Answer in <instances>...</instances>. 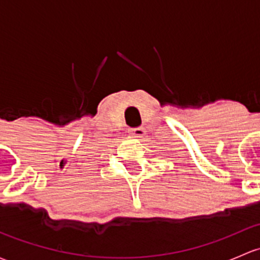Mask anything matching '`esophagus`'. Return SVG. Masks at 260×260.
I'll use <instances>...</instances> for the list:
<instances>
[{
	"instance_id": "34e87169",
	"label": "esophagus",
	"mask_w": 260,
	"mask_h": 260,
	"mask_svg": "<svg viewBox=\"0 0 260 260\" xmlns=\"http://www.w3.org/2000/svg\"><path fill=\"white\" fill-rule=\"evenodd\" d=\"M129 135L136 138H143L144 136H146V129H144L143 127L132 128V129H129Z\"/></svg>"
}]
</instances>
